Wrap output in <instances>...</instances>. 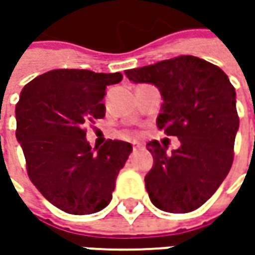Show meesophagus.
I'll return each instance as SVG.
<instances>
[{
	"label": "esophagus",
	"mask_w": 255,
	"mask_h": 255,
	"mask_svg": "<svg viewBox=\"0 0 255 255\" xmlns=\"http://www.w3.org/2000/svg\"><path fill=\"white\" fill-rule=\"evenodd\" d=\"M143 144L140 143H133V150H137V149H142Z\"/></svg>",
	"instance_id": "34e87169"
}]
</instances>
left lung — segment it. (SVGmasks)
Segmentation results:
<instances>
[{
  "label": "left lung",
  "instance_id": "obj_1",
  "mask_svg": "<svg viewBox=\"0 0 255 255\" xmlns=\"http://www.w3.org/2000/svg\"><path fill=\"white\" fill-rule=\"evenodd\" d=\"M125 74L133 84H152L159 89L163 103L156 125L180 140L171 153L157 140L146 144L153 156V167L144 177L150 201L169 213L199 209L216 193L233 164L240 121L229 76L191 55Z\"/></svg>",
  "mask_w": 255,
  "mask_h": 255
}]
</instances>
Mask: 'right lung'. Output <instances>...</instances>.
<instances>
[{
  "mask_svg": "<svg viewBox=\"0 0 255 255\" xmlns=\"http://www.w3.org/2000/svg\"><path fill=\"white\" fill-rule=\"evenodd\" d=\"M122 74L86 69H55L32 79L15 106L16 140L34 186L55 207L69 214L105 209L132 144L108 140L91 147L84 125L102 119L108 85Z\"/></svg>",
  "mask_w": 255,
  "mask_h": 255,
  "instance_id": "1",
  "label": "right lung"
}]
</instances>
